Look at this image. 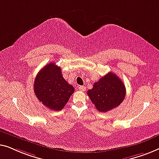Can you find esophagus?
I'll list each match as a JSON object with an SVG mask.
<instances>
[{
    "instance_id": "esophagus-1",
    "label": "esophagus",
    "mask_w": 159,
    "mask_h": 159,
    "mask_svg": "<svg viewBox=\"0 0 159 159\" xmlns=\"http://www.w3.org/2000/svg\"><path fill=\"white\" fill-rule=\"evenodd\" d=\"M78 88H79V90L81 91H84L85 90H86V87L84 86H78Z\"/></svg>"
}]
</instances>
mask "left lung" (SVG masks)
<instances>
[{
	"mask_svg": "<svg viewBox=\"0 0 159 159\" xmlns=\"http://www.w3.org/2000/svg\"><path fill=\"white\" fill-rule=\"evenodd\" d=\"M126 89L123 83L113 73H109L87 91L91 101L98 111L106 112L119 106L123 102Z\"/></svg>",
	"mask_w": 159,
	"mask_h": 159,
	"instance_id": "8db88e82",
	"label": "left lung"
}]
</instances>
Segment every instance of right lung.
Wrapping results in <instances>:
<instances>
[{"label":"right lung","instance_id":"add662e5","mask_svg":"<svg viewBox=\"0 0 159 159\" xmlns=\"http://www.w3.org/2000/svg\"><path fill=\"white\" fill-rule=\"evenodd\" d=\"M36 97L51 110L64 108L74 92V88L63 79L61 68L55 62L46 65L36 76L34 84Z\"/></svg>","mask_w":159,"mask_h":159}]
</instances>
